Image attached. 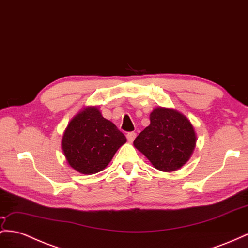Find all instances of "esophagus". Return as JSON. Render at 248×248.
Returning a JSON list of instances; mask_svg holds the SVG:
<instances>
[{
    "label": "esophagus",
    "mask_w": 248,
    "mask_h": 248,
    "mask_svg": "<svg viewBox=\"0 0 248 248\" xmlns=\"http://www.w3.org/2000/svg\"><path fill=\"white\" fill-rule=\"evenodd\" d=\"M135 137H136V133L135 132H129L128 134H126V139H128L130 142H132L133 140H134Z\"/></svg>",
    "instance_id": "esophagus-1"
}]
</instances>
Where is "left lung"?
<instances>
[{"label": "left lung", "mask_w": 248, "mask_h": 248, "mask_svg": "<svg viewBox=\"0 0 248 248\" xmlns=\"http://www.w3.org/2000/svg\"><path fill=\"white\" fill-rule=\"evenodd\" d=\"M151 124L134 140V147L163 172H173L193 153L196 135L192 124L181 113L157 108L150 115Z\"/></svg>", "instance_id": "obj_1"}]
</instances>
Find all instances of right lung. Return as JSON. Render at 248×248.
Masks as SVG:
<instances>
[{
  "mask_svg": "<svg viewBox=\"0 0 248 248\" xmlns=\"http://www.w3.org/2000/svg\"><path fill=\"white\" fill-rule=\"evenodd\" d=\"M125 141V136L96 107H89L68 124L62 148L70 167L91 175L104 170Z\"/></svg>",
  "mask_w": 248,
  "mask_h": 248,
  "instance_id": "obj_1",
  "label": "right lung"
}]
</instances>
